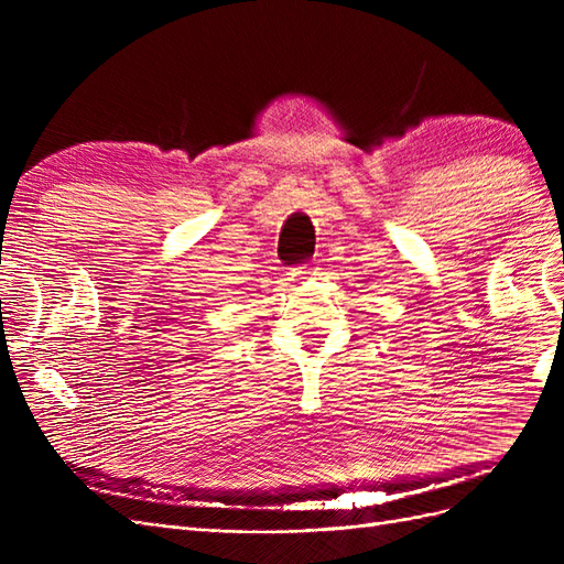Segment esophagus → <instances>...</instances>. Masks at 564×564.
I'll return each mask as SVG.
<instances>
[{
  "label": "esophagus",
  "mask_w": 564,
  "mask_h": 564,
  "mask_svg": "<svg viewBox=\"0 0 564 564\" xmlns=\"http://www.w3.org/2000/svg\"><path fill=\"white\" fill-rule=\"evenodd\" d=\"M289 275H292L294 282L311 280L313 275H317V265H315V263H303V265H299V268H292V272H289Z\"/></svg>",
  "instance_id": "esophagus-1"
}]
</instances>
